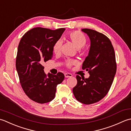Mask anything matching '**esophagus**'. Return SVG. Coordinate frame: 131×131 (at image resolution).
Segmentation results:
<instances>
[{
  "label": "esophagus",
  "mask_w": 131,
  "mask_h": 131,
  "mask_svg": "<svg viewBox=\"0 0 131 131\" xmlns=\"http://www.w3.org/2000/svg\"><path fill=\"white\" fill-rule=\"evenodd\" d=\"M64 76L65 77H66V78H67V77H72V74L69 73H66L64 74Z\"/></svg>",
  "instance_id": "esophagus-1"
}]
</instances>
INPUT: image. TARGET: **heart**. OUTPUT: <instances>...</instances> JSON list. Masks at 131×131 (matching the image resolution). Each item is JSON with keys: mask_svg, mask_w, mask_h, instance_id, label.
I'll return each mask as SVG.
<instances>
[{"mask_svg": "<svg viewBox=\"0 0 131 131\" xmlns=\"http://www.w3.org/2000/svg\"><path fill=\"white\" fill-rule=\"evenodd\" d=\"M68 38L77 49H81L86 43V38L81 32L79 31H73L69 33ZM62 41L58 40L53 45L52 50L54 54H58L60 51ZM77 64V60L73 59H68L65 62V64L68 68H71L72 66Z\"/></svg>", "mask_w": 131, "mask_h": 131, "instance_id": "obj_1", "label": "heart"}]
</instances>
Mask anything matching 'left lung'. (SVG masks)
Segmentation results:
<instances>
[{
  "label": "left lung",
  "mask_w": 131,
  "mask_h": 131,
  "mask_svg": "<svg viewBox=\"0 0 131 131\" xmlns=\"http://www.w3.org/2000/svg\"><path fill=\"white\" fill-rule=\"evenodd\" d=\"M90 40L88 55L82 64V69L90 76L85 79L77 75L73 93L80 102L90 105L100 101L107 94L116 72L114 47L110 40L103 34L90 29L81 30Z\"/></svg>",
  "instance_id": "left-lung-1"
}]
</instances>
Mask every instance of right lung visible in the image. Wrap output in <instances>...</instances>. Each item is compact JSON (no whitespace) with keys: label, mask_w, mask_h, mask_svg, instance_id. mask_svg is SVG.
<instances>
[{"label":"right lung","mask_w":131,"mask_h":131,"mask_svg":"<svg viewBox=\"0 0 131 131\" xmlns=\"http://www.w3.org/2000/svg\"><path fill=\"white\" fill-rule=\"evenodd\" d=\"M65 30L37 27L26 32L20 40L16 67L23 90L34 102L51 101L55 98L57 85L64 79L61 72L57 75L49 73L47 76L42 64L52 58L53 45Z\"/></svg>","instance_id":"right-lung-1"}]
</instances>
